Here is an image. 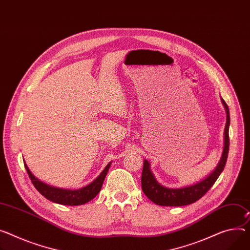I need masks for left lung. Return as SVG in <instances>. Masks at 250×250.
<instances>
[{"label": "left lung", "mask_w": 250, "mask_h": 250, "mask_svg": "<svg viewBox=\"0 0 250 250\" xmlns=\"http://www.w3.org/2000/svg\"><path fill=\"white\" fill-rule=\"evenodd\" d=\"M222 104L226 111V124L224 129V147L222 156L220 158L219 163L216 168L211 172V173L202 181L197 182L193 185L172 189L167 188L158 183L155 179L154 175L150 170V164L147 160H144L142 177H141V185L144 194L157 205L161 206H183L191 203H194L198 199H200L206 192L212 187L215 183L221 172L223 171L229 150V125H230V117H229V109L227 104L223 99H221Z\"/></svg>", "instance_id": "left-lung-1"}]
</instances>
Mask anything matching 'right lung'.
<instances>
[{
    "label": "right lung",
    "mask_w": 250,
    "mask_h": 250,
    "mask_svg": "<svg viewBox=\"0 0 250 250\" xmlns=\"http://www.w3.org/2000/svg\"><path fill=\"white\" fill-rule=\"evenodd\" d=\"M25 168L28 172V175L35 186V188L40 192V193L46 197L48 200L53 201L55 203L58 204H63V205H82L90 200H92L96 195H97L103 185L104 179L106 177L107 172L111 166V162L107 164L105 169L101 172V174L96 178L93 182L88 184L85 187H82L80 189H63V188H58V187H53L50 186L42 181H40L38 178H36L30 169L28 168L27 164L24 162Z\"/></svg>",
    "instance_id": "add662e5"
}]
</instances>
